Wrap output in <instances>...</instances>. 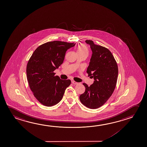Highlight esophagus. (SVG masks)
<instances>
[{"instance_id":"obj_1","label":"esophagus","mask_w":147,"mask_h":147,"mask_svg":"<svg viewBox=\"0 0 147 147\" xmlns=\"http://www.w3.org/2000/svg\"><path fill=\"white\" fill-rule=\"evenodd\" d=\"M72 83L73 84H78V82H75L74 80H72Z\"/></svg>"}]
</instances>
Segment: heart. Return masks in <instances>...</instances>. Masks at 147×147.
I'll return each instance as SVG.
<instances>
[{"label": "heart", "mask_w": 147, "mask_h": 147, "mask_svg": "<svg viewBox=\"0 0 147 147\" xmlns=\"http://www.w3.org/2000/svg\"><path fill=\"white\" fill-rule=\"evenodd\" d=\"M76 52L77 55H84L87 57L89 55V51L86 45L80 44L76 47Z\"/></svg>", "instance_id": "b5f03b06"}]
</instances>
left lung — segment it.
Returning <instances> with one entry per match:
<instances>
[{
	"label": "left lung",
	"instance_id": "1",
	"mask_svg": "<svg viewBox=\"0 0 147 147\" xmlns=\"http://www.w3.org/2000/svg\"><path fill=\"white\" fill-rule=\"evenodd\" d=\"M85 41L92 51L87 73L94 78V81L90 87L83 84L86 90L80 95V99L87 108L94 109L104 105L113 94L118 77V66L109 49L94 44L92 40Z\"/></svg>",
	"mask_w": 147,
	"mask_h": 147
}]
</instances>
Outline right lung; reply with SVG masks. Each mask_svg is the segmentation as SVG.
<instances>
[{"mask_svg":"<svg viewBox=\"0 0 147 147\" xmlns=\"http://www.w3.org/2000/svg\"><path fill=\"white\" fill-rule=\"evenodd\" d=\"M75 45L61 41L43 43L34 51L28 61L26 72L29 87L44 106L58 104L71 84L70 80H61L54 71L63 63L66 51Z\"/></svg>","mask_w":147,"mask_h":147,"instance_id":"1","label":"right lung"}]
</instances>
